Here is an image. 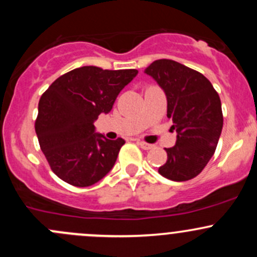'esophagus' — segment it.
<instances>
[{
	"mask_svg": "<svg viewBox=\"0 0 257 257\" xmlns=\"http://www.w3.org/2000/svg\"><path fill=\"white\" fill-rule=\"evenodd\" d=\"M137 143H138L139 147H141L142 149H144V150H149V149H152V148H153V145H152V144L145 143V142H141V141H138V142H137Z\"/></svg>",
	"mask_w": 257,
	"mask_h": 257,
	"instance_id": "obj_1",
	"label": "esophagus"
}]
</instances>
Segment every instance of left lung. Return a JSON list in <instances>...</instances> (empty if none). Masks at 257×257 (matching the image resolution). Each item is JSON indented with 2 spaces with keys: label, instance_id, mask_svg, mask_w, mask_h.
I'll return each mask as SVG.
<instances>
[{
  "label": "left lung",
  "instance_id": "obj_1",
  "mask_svg": "<svg viewBox=\"0 0 257 257\" xmlns=\"http://www.w3.org/2000/svg\"><path fill=\"white\" fill-rule=\"evenodd\" d=\"M145 73L164 89L167 116L178 134L174 147L165 148L168 159L158 172L173 181L190 180L203 172L216 149L224 121L219 94L200 72L172 59L154 61Z\"/></svg>",
  "mask_w": 257,
  "mask_h": 257
}]
</instances>
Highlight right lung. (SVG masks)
<instances>
[{
    "label": "right lung",
    "instance_id": "1",
    "mask_svg": "<svg viewBox=\"0 0 257 257\" xmlns=\"http://www.w3.org/2000/svg\"><path fill=\"white\" fill-rule=\"evenodd\" d=\"M137 69L84 66L57 78L41 95L35 121L41 150L59 179L78 188L104 178L125 142L94 133V120L109 113Z\"/></svg>",
    "mask_w": 257,
    "mask_h": 257
}]
</instances>
